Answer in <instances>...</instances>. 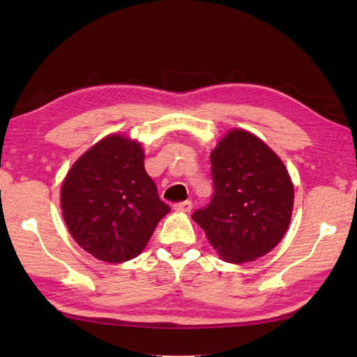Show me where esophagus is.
Here are the masks:
<instances>
[{
	"label": "esophagus",
	"instance_id": "1",
	"mask_svg": "<svg viewBox=\"0 0 357 357\" xmlns=\"http://www.w3.org/2000/svg\"><path fill=\"white\" fill-rule=\"evenodd\" d=\"M192 202L190 201H185V202H178V204H174L173 206V210L174 211H184V213H188V211L192 210Z\"/></svg>",
	"mask_w": 357,
	"mask_h": 357
}]
</instances>
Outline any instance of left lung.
<instances>
[{
  "label": "left lung",
  "instance_id": "obj_1",
  "mask_svg": "<svg viewBox=\"0 0 357 357\" xmlns=\"http://www.w3.org/2000/svg\"><path fill=\"white\" fill-rule=\"evenodd\" d=\"M213 196L193 221L230 264L275 248L290 225L294 190L284 162L253 133L234 128L210 155Z\"/></svg>",
  "mask_w": 357,
  "mask_h": 357
}]
</instances>
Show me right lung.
Segmentation results:
<instances>
[{
	"mask_svg": "<svg viewBox=\"0 0 357 357\" xmlns=\"http://www.w3.org/2000/svg\"><path fill=\"white\" fill-rule=\"evenodd\" d=\"M61 208L77 244L110 264L138 256L170 211L144 169L141 144L121 135L96 142L72 165Z\"/></svg>",
	"mask_w": 357,
	"mask_h": 357,
	"instance_id": "add662e5",
	"label": "right lung"
}]
</instances>
